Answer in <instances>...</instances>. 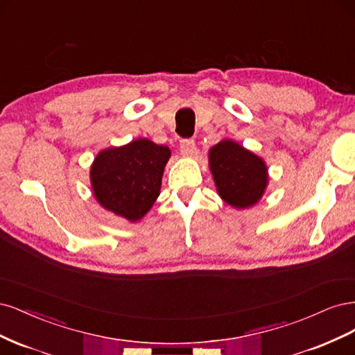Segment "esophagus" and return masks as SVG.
Listing matches in <instances>:
<instances>
[{
    "mask_svg": "<svg viewBox=\"0 0 355 355\" xmlns=\"http://www.w3.org/2000/svg\"><path fill=\"white\" fill-rule=\"evenodd\" d=\"M180 150L184 157H191L196 155V144H194L193 140H181Z\"/></svg>",
    "mask_w": 355,
    "mask_h": 355,
    "instance_id": "34e87169",
    "label": "esophagus"
}]
</instances>
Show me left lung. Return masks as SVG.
I'll list each match as a JSON object with an SVG mask.
<instances>
[{"label": "left lung", "instance_id": "obj_1", "mask_svg": "<svg viewBox=\"0 0 355 355\" xmlns=\"http://www.w3.org/2000/svg\"><path fill=\"white\" fill-rule=\"evenodd\" d=\"M208 161L216 193L227 205L246 209L264 196L270 177L261 156L225 139L209 148Z\"/></svg>", "mask_w": 355, "mask_h": 355}]
</instances>
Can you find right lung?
<instances>
[{
  "instance_id": "obj_1",
  "label": "right lung",
  "mask_w": 355,
  "mask_h": 355,
  "mask_svg": "<svg viewBox=\"0 0 355 355\" xmlns=\"http://www.w3.org/2000/svg\"><path fill=\"white\" fill-rule=\"evenodd\" d=\"M168 146L137 139L97 153L89 168L93 194L101 208L130 223L140 221L161 194Z\"/></svg>"
}]
</instances>
